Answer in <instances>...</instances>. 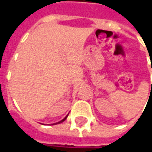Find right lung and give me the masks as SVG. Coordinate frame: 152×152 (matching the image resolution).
Listing matches in <instances>:
<instances>
[{
  "label": "right lung",
  "mask_w": 152,
  "mask_h": 152,
  "mask_svg": "<svg viewBox=\"0 0 152 152\" xmlns=\"http://www.w3.org/2000/svg\"><path fill=\"white\" fill-rule=\"evenodd\" d=\"M67 116H68V115H67V116H66V117H65V118H64L63 119L61 120V121H59L58 123H56V124H61V123H62L63 121H65V120H66V118H67Z\"/></svg>",
  "instance_id": "add662e5"
}]
</instances>
